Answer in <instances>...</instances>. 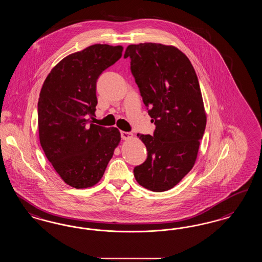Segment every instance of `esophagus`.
Masks as SVG:
<instances>
[{
  "instance_id": "1",
  "label": "esophagus",
  "mask_w": 262,
  "mask_h": 262,
  "mask_svg": "<svg viewBox=\"0 0 262 262\" xmlns=\"http://www.w3.org/2000/svg\"><path fill=\"white\" fill-rule=\"evenodd\" d=\"M121 136L124 140H127V139H132L134 138V135L132 133H126V132H122L121 133Z\"/></svg>"
}]
</instances>
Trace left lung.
<instances>
[{
  "instance_id": "1",
  "label": "left lung",
  "mask_w": 262,
  "mask_h": 262,
  "mask_svg": "<svg viewBox=\"0 0 262 262\" xmlns=\"http://www.w3.org/2000/svg\"><path fill=\"white\" fill-rule=\"evenodd\" d=\"M132 73L148 107L153 136L137 135L145 144L146 161L134 169L139 185L163 192L173 188L194 167L207 114L199 81L188 57L174 46L129 45Z\"/></svg>"
}]
</instances>
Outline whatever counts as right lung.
<instances>
[{
  "mask_svg": "<svg viewBox=\"0 0 262 262\" xmlns=\"http://www.w3.org/2000/svg\"><path fill=\"white\" fill-rule=\"evenodd\" d=\"M122 46L95 43L71 53L47 76L38 101L39 138L46 157L63 181L93 187L121 141L117 127L89 124L95 116L96 81L122 56Z\"/></svg>",
  "mask_w": 262,
  "mask_h": 262,
  "instance_id": "1",
  "label": "right lung"
}]
</instances>
